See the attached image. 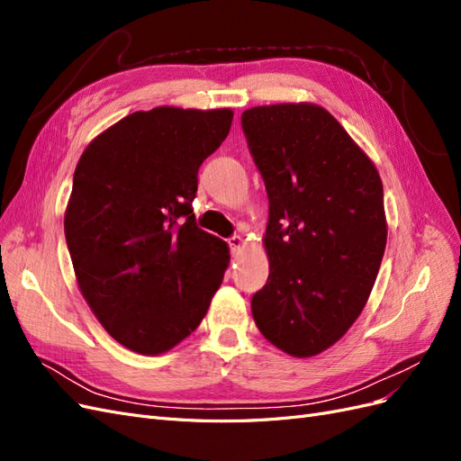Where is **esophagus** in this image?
<instances>
[{"mask_svg":"<svg viewBox=\"0 0 461 461\" xmlns=\"http://www.w3.org/2000/svg\"><path fill=\"white\" fill-rule=\"evenodd\" d=\"M227 242H229V248H230L232 256H239V254L242 252V248H244V240L240 239V236H230V239H229Z\"/></svg>","mask_w":461,"mask_h":461,"instance_id":"esophagus-1","label":"esophagus"}]
</instances>
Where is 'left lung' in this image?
<instances>
[{
    "instance_id": "1",
    "label": "left lung",
    "mask_w": 461,
    "mask_h": 461,
    "mask_svg": "<svg viewBox=\"0 0 461 461\" xmlns=\"http://www.w3.org/2000/svg\"><path fill=\"white\" fill-rule=\"evenodd\" d=\"M242 131L269 196V278L252 298L278 350L317 356L366 308L386 246L383 183L342 124L315 104L246 109Z\"/></svg>"
}]
</instances>
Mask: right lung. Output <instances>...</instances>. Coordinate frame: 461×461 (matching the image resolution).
Instances as JSON below:
<instances>
[{
	"instance_id": "obj_1",
	"label": "right lung",
	"mask_w": 461,
	"mask_h": 461,
	"mask_svg": "<svg viewBox=\"0 0 461 461\" xmlns=\"http://www.w3.org/2000/svg\"><path fill=\"white\" fill-rule=\"evenodd\" d=\"M230 109L136 111L82 153L65 239L90 310L142 356L198 329L229 267V246L198 229V169L225 140Z\"/></svg>"
}]
</instances>
